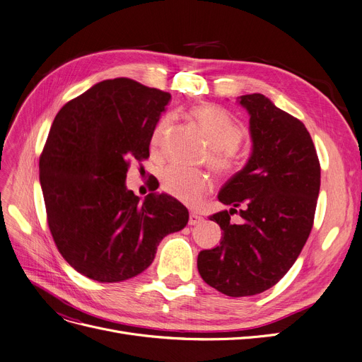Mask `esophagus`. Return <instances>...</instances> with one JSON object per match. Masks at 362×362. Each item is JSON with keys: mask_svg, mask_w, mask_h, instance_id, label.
I'll list each match as a JSON object with an SVG mask.
<instances>
[{"mask_svg": "<svg viewBox=\"0 0 362 362\" xmlns=\"http://www.w3.org/2000/svg\"><path fill=\"white\" fill-rule=\"evenodd\" d=\"M201 222H202V217H201L199 214L191 213V216H189V225H191V226L198 225V223H201Z\"/></svg>", "mask_w": 362, "mask_h": 362, "instance_id": "1", "label": "esophagus"}]
</instances>
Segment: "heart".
Returning <instances> with one entry per match:
<instances>
[{"label":"heart","instance_id":"1","mask_svg":"<svg viewBox=\"0 0 362 362\" xmlns=\"http://www.w3.org/2000/svg\"><path fill=\"white\" fill-rule=\"evenodd\" d=\"M192 117L199 124V127L207 134L210 142L209 164L220 173L232 170L237 165L235 149L238 148L243 139V130L225 109L214 105L197 106ZM173 118L164 117L156 125L151 145L156 152H163L168 146L170 130ZM163 189L187 206H198L204 195L210 191V179L199 170H191L179 165H171L163 171L161 176Z\"/></svg>","mask_w":362,"mask_h":362}]
</instances>
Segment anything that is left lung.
I'll return each instance as SVG.
<instances>
[{"label": "left lung", "mask_w": 362, "mask_h": 362, "mask_svg": "<svg viewBox=\"0 0 362 362\" xmlns=\"http://www.w3.org/2000/svg\"><path fill=\"white\" fill-rule=\"evenodd\" d=\"M240 105L250 115L253 149L218 192L230 210L210 216L223 230L220 245L198 255L207 284L230 297L263 293L284 276L310 233L321 185V167L305 124L260 93ZM240 209L243 222L230 216Z\"/></svg>", "instance_id": "1"}]
</instances>
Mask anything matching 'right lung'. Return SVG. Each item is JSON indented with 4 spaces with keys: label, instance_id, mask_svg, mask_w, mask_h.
I'll list each match as a JSON object with an SVG mask.
<instances>
[{
    "label": "right lung",
    "instance_id": "obj_1",
    "mask_svg": "<svg viewBox=\"0 0 362 362\" xmlns=\"http://www.w3.org/2000/svg\"><path fill=\"white\" fill-rule=\"evenodd\" d=\"M170 93L130 78L94 84L57 112L40 156L47 223L59 253L84 276L119 282L142 274L189 211L167 194L144 202L125 187L149 145ZM155 191V189H152Z\"/></svg>",
    "mask_w": 362,
    "mask_h": 362
}]
</instances>
